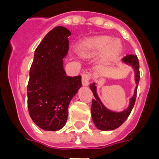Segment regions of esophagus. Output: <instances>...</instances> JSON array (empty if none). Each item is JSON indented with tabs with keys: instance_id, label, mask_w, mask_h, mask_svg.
I'll return each mask as SVG.
<instances>
[{
	"instance_id": "obj_1",
	"label": "esophagus",
	"mask_w": 159,
	"mask_h": 159,
	"mask_svg": "<svg viewBox=\"0 0 159 159\" xmlns=\"http://www.w3.org/2000/svg\"><path fill=\"white\" fill-rule=\"evenodd\" d=\"M90 79H91V74L89 72H84L82 76V85L87 87L90 83Z\"/></svg>"
}]
</instances>
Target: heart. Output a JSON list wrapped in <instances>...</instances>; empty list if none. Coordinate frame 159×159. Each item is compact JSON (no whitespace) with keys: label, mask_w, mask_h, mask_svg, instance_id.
<instances>
[{"label":"heart","mask_w":159,"mask_h":159,"mask_svg":"<svg viewBox=\"0 0 159 159\" xmlns=\"http://www.w3.org/2000/svg\"><path fill=\"white\" fill-rule=\"evenodd\" d=\"M112 40V38L109 36H97L88 39L81 43L79 53L82 55L97 54L105 51L102 56V62H110L122 52L120 42Z\"/></svg>","instance_id":"1"}]
</instances>
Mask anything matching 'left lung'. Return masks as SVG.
<instances>
[{
    "instance_id": "obj_1",
    "label": "left lung",
    "mask_w": 159,
    "mask_h": 159,
    "mask_svg": "<svg viewBox=\"0 0 159 159\" xmlns=\"http://www.w3.org/2000/svg\"><path fill=\"white\" fill-rule=\"evenodd\" d=\"M121 62L128 66H131L133 68L134 71V81L136 84L133 96L129 99V106L125 110L122 111H113L109 110L104 106L97 95L96 82L90 85V88L94 95V99L92 100V120L96 127L101 130H113L119 128L128 118L135 103L137 87L139 82V63L138 57L136 55H127L126 57L122 58Z\"/></svg>"
}]
</instances>
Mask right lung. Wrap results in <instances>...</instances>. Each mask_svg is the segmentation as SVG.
Segmentation results:
<instances>
[{"label":"right lung","mask_w":159,"mask_h":159,"mask_svg":"<svg viewBox=\"0 0 159 159\" xmlns=\"http://www.w3.org/2000/svg\"><path fill=\"white\" fill-rule=\"evenodd\" d=\"M67 28L49 31L34 51L27 87L29 113L39 128L57 131L65 125L71 100L82 87V77H68L63 58L68 51Z\"/></svg>","instance_id":"right-lung-1"}]
</instances>
